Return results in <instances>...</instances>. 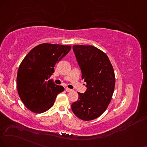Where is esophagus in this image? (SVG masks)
Returning a JSON list of instances; mask_svg holds the SVG:
<instances>
[{"mask_svg": "<svg viewBox=\"0 0 147 147\" xmlns=\"http://www.w3.org/2000/svg\"><path fill=\"white\" fill-rule=\"evenodd\" d=\"M65 90H66V91L67 92H71V91H72V89H70V88H65Z\"/></svg>", "mask_w": 147, "mask_h": 147, "instance_id": "34e87169", "label": "esophagus"}]
</instances>
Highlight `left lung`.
I'll return each instance as SVG.
<instances>
[{"instance_id":"left-lung-1","label":"left lung","mask_w":147,"mask_h":147,"mask_svg":"<svg viewBox=\"0 0 147 147\" xmlns=\"http://www.w3.org/2000/svg\"><path fill=\"white\" fill-rule=\"evenodd\" d=\"M82 78L87 87L78 93V99L71 104L74 115L83 121H91L102 115L108 108L115 86L113 67L108 56L93 46H73Z\"/></svg>"}]
</instances>
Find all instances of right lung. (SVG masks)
<instances>
[{
	"instance_id": "1",
	"label": "right lung",
	"mask_w": 147,
	"mask_h": 147,
	"mask_svg": "<svg viewBox=\"0 0 147 147\" xmlns=\"http://www.w3.org/2000/svg\"><path fill=\"white\" fill-rule=\"evenodd\" d=\"M71 46L41 43L32 48L20 65L17 74L18 93L24 106L34 113L52 108L58 94L64 90L49 78L54 67L70 51Z\"/></svg>"
}]
</instances>
